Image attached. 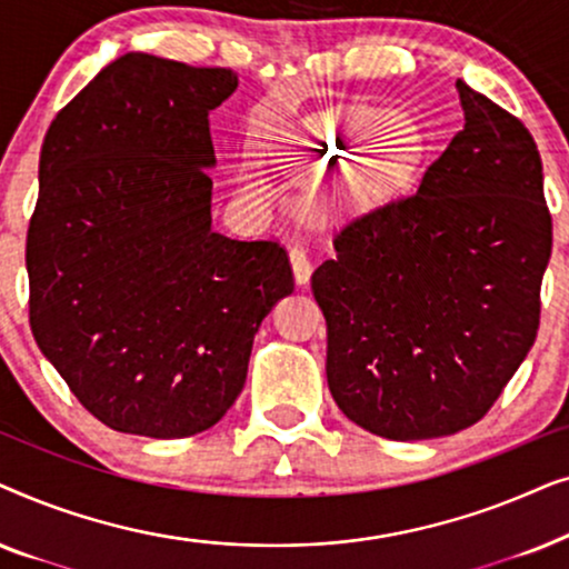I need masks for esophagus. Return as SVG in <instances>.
Wrapping results in <instances>:
<instances>
[{
  "mask_svg": "<svg viewBox=\"0 0 569 569\" xmlns=\"http://www.w3.org/2000/svg\"><path fill=\"white\" fill-rule=\"evenodd\" d=\"M290 263H292V271H295V279H298V284H308L310 271H313V263H310V256L306 248L295 243L290 248Z\"/></svg>",
  "mask_w": 569,
  "mask_h": 569,
  "instance_id": "esophagus-1",
  "label": "esophagus"
}]
</instances>
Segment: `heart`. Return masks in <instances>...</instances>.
I'll use <instances>...</instances> for the list:
<instances>
[{
    "mask_svg": "<svg viewBox=\"0 0 569 569\" xmlns=\"http://www.w3.org/2000/svg\"><path fill=\"white\" fill-rule=\"evenodd\" d=\"M393 127L386 111H352L347 116H316L306 134L295 139L298 158H347L361 160L349 170V183L357 189L391 181L401 170L403 147L386 139ZM373 152L370 153L369 150Z\"/></svg>",
    "mask_w": 569,
    "mask_h": 569,
    "instance_id": "obj_1",
    "label": "heart"
}]
</instances>
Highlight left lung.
Listing matches in <instances>:
<instances>
[{"label":"left lung","instance_id":"left-lung-1","mask_svg":"<svg viewBox=\"0 0 569 569\" xmlns=\"http://www.w3.org/2000/svg\"><path fill=\"white\" fill-rule=\"evenodd\" d=\"M463 129L415 191L352 217L310 277L326 378L355 425L430 440L477 425L541 323L551 214L523 121L456 82Z\"/></svg>","mask_w":569,"mask_h":569}]
</instances>
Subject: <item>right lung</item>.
I'll use <instances>...</instances> for the list:
<instances>
[{
	"instance_id": "right-lung-1",
	"label": "right lung",
	"mask_w": 569,
	"mask_h": 569,
	"mask_svg": "<svg viewBox=\"0 0 569 569\" xmlns=\"http://www.w3.org/2000/svg\"><path fill=\"white\" fill-rule=\"evenodd\" d=\"M236 88L232 69L127 53L43 137L30 331L111 430L168 440L220 422L261 321L295 290L284 246L212 230L207 116Z\"/></svg>"
}]
</instances>
